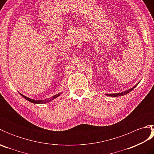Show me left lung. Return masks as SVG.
I'll use <instances>...</instances> for the list:
<instances>
[{
  "label": "left lung",
  "mask_w": 154,
  "mask_h": 154,
  "mask_svg": "<svg viewBox=\"0 0 154 154\" xmlns=\"http://www.w3.org/2000/svg\"><path fill=\"white\" fill-rule=\"evenodd\" d=\"M138 84L136 85L135 86H134L132 88H130L128 90L124 91V92H121V93H110V94H105L106 96H109V97H120V96H123V95H125V94L129 93L130 92H131V91L134 89V88L138 85Z\"/></svg>",
  "instance_id": "left-lung-1"
}]
</instances>
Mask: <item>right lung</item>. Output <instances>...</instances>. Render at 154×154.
Instances as JSON below:
<instances>
[{
	"label": "right lung",
	"instance_id": "add662e5",
	"mask_svg": "<svg viewBox=\"0 0 154 154\" xmlns=\"http://www.w3.org/2000/svg\"><path fill=\"white\" fill-rule=\"evenodd\" d=\"M20 94L21 95H22L23 97H24L25 99H26L27 100H28L29 102H30V103H34V104H45V103H47L50 102V101L52 100L56 99L57 97H58L59 96H60V94H61V93H58V94H55V95L53 96L52 97L49 98V99H45V100H34V99H30V98H28V97H27L23 95V94H21V93H20Z\"/></svg>",
	"mask_w": 154,
	"mask_h": 154
}]
</instances>
